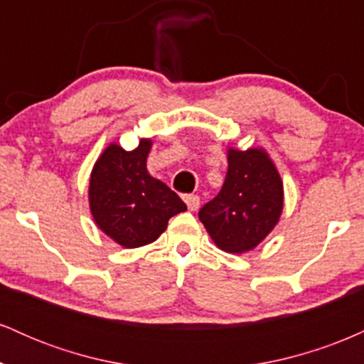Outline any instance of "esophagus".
I'll return each instance as SVG.
<instances>
[{
    "label": "esophagus",
    "mask_w": 364,
    "mask_h": 364,
    "mask_svg": "<svg viewBox=\"0 0 364 364\" xmlns=\"http://www.w3.org/2000/svg\"><path fill=\"white\" fill-rule=\"evenodd\" d=\"M183 198H185L186 205H188V208H190L191 212H195L196 208L200 207V196L198 195H185V196H183Z\"/></svg>",
    "instance_id": "esophagus-1"
}]
</instances>
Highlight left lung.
<instances>
[{"label":"left lung","mask_w":364,"mask_h":364,"mask_svg":"<svg viewBox=\"0 0 364 364\" xmlns=\"http://www.w3.org/2000/svg\"><path fill=\"white\" fill-rule=\"evenodd\" d=\"M284 208V183L263 147H228L223 190L200 210V220L225 253L252 252L274 231Z\"/></svg>","instance_id":"1"}]
</instances>
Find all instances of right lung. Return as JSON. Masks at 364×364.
Here are the masks:
<instances>
[{"mask_svg":"<svg viewBox=\"0 0 364 364\" xmlns=\"http://www.w3.org/2000/svg\"><path fill=\"white\" fill-rule=\"evenodd\" d=\"M152 139L124 150L111 141L95 161L89 179V208L99 229L123 248L154 243L173 215L186 205L161 179L150 176Z\"/></svg>","mask_w":364,"mask_h":364,"instance_id":"right-lung-1","label":"right lung"}]
</instances>
